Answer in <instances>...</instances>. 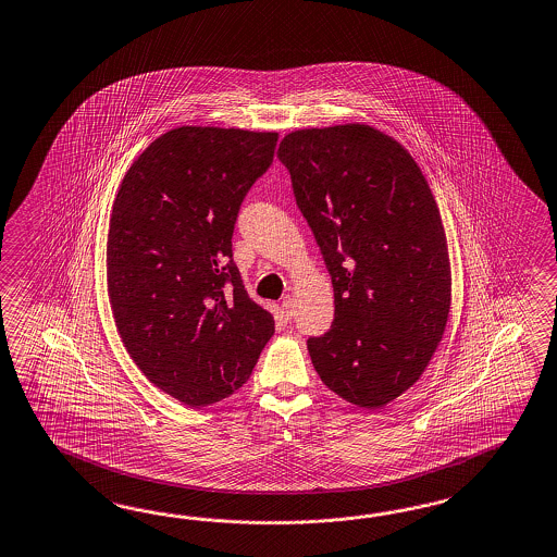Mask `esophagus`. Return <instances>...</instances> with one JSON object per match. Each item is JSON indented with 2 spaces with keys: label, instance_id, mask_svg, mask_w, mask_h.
Instances as JSON below:
<instances>
[{
  "label": "esophagus",
  "instance_id": "esophagus-1",
  "mask_svg": "<svg viewBox=\"0 0 557 557\" xmlns=\"http://www.w3.org/2000/svg\"><path fill=\"white\" fill-rule=\"evenodd\" d=\"M281 307H283V313H285L286 319H290L295 314V299L293 297H285Z\"/></svg>",
  "mask_w": 557,
  "mask_h": 557
}]
</instances>
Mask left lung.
<instances>
[{
    "instance_id": "8db88e82",
    "label": "left lung",
    "mask_w": 557,
    "mask_h": 557,
    "mask_svg": "<svg viewBox=\"0 0 557 557\" xmlns=\"http://www.w3.org/2000/svg\"><path fill=\"white\" fill-rule=\"evenodd\" d=\"M276 158L325 258L335 319L307 342L321 382L375 410L426 370L450 313L443 218L401 145L359 123L299 128Z\"/></svg>"
}]
</instances>
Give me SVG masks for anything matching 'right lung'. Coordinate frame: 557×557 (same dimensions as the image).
<instances>
[{"label": "right lung", "mask_w": 557, "mask_h": 557, "mask_svg": "<svg viewBox=\"0 0 557 557\" xmlns=\"http://www.w3.org/2000/svg\"><path fill=\"white\" fill-rule=\"evenodd\" d=\"M276 141L272 131L172 128L114 198L107 286L119 335L145 377L191 408L234 394L274 333L244 290L232 234Z\"/></svg>", "instance_id": "1"}]
</instances>
